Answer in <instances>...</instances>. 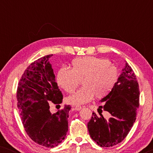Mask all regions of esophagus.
<instances>
[{"mask_svg":"<svg viewBox=\"0 0 153 153\" xmlns=\"http://www.w3.org/2000/svg\"><path fill=\"white\" fill-rule=\"evenodd\" d=\"M81 108H82V106H74V109L76 111H80Z\"/></svg>","mask_w":153,"mask_h":153,"instance_id":"1","label":"esophagus"}]
</instances>
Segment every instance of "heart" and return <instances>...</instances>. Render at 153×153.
I'll return each instance as SVG.
<instances>
[{
	"instance_id": "obj_1",
	"label": "heart",
	"mask_w": 153,
	"mask_h": 153,
	"mask_svg": "<svg viewBox=\"0 0 153 153\" xmlns=\"http://www.w3.org/2000/svg\"><path fill=\"white\" fill-rule=\"evenodd\" d=\"M118 70L108 59L95 56L78 58L72 62V70L62 68L58 71L56 81L60 87L70 93L82 79V85L66 98L73 105L83 104L94 95L102 98L107 95L118 80Z\"/></svg>"
}]
</instances>
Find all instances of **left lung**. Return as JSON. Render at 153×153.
Returning <instances> with one entry per match:
<instances>
[{
    "instance_id": "left-lung-1",
    "label": "left lung",
    "mask_w": 153,
    "mask_h": 153,
    "mask_svg": "<svg viewBox=\"0 0 153 153\" xmlns=\"http://www.w3.org/2000/svg\"><path fill=\"white\" fill-rule=\"evenodd\" d=\"M139 87L135 74L125 62V68L114 87L100 100L102 106L99 114L93 113L88 123L90 136L98 146L111 147L120 143L127 137L135 122L139 106ZM102 108L110 118L102 115Z\"/></svg>"
}]
</instances>
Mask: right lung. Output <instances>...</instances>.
Returning <instances> with one entry per match:
<instances>
[{"mask_svg":"<svg viewBox=\"0 0 153 153\" xmlns=\"http://www.w3.org/2000/svg\"><path fill=\"white\" fill-rule=\"evenodd\" d=\"M52 56H43L27 68L16 92L17 106L27 134L46 148L56 147L65 139L71 108L65 105L56 114L50 111L51 102L59 104L62 102V93L49 62Z\"/></svg>","mask_w":153,"mask_h":153,"instance_id":"right-lung-1","label":"right lung"}]
</instances>
